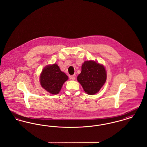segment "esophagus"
Returning a JSON list of instances; mask_svg holds the SVG:
<instances>
[{
	"label": "esophagus",
	"instance_id": "34e87169",
	"mask_svg": "<svg viewBox=\"0 0 147 147\" xmlns=\"http://www.w3.org/2000/svg\"><path fill=\"white\" fill-rule=\"evenodd\" d=\"M76 76L75 74H73L72 76H70L69 78H70V79H72V80H74L76 79Z\"/></svg>",
	"mask_w": 147,
	"mask_h": 147
}]
</instances>
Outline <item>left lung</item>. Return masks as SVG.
<instances>
[{
	"instance_id": "obj_1",
	"label": "left lung",
	"mask_w": 147,
	"mask_h": 147,
	"mask_svg": "<svg viewBox=\"0 0 147 147\" xmlns=\"http://www.w3.org/2000/svg\"><path fill=\"white\" fill-rule=\"evenodd\" d=\"M77 80L85 92L89 95L95 94L106 82L105 67L94 61H85L82 65V71L77 77Z\"/></svg>"
}]
</instances>
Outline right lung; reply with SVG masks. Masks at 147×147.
<instances>
[{"label": "right lung", "mask_w": 147, "mask_h": 147, "mask_svg": "<svg viewBox=\"0 0 147 147\" xmlns=\"http://www.w3.org/2000/svg\"><path fill=\"white\" fill-rule=\"evenodd\" d=\"M68 76L60 70L57 64H54L45 67L40 76V83L45 90L52 94H57Z\"/></svg>", "instance_id": "1"}]
</instances>
